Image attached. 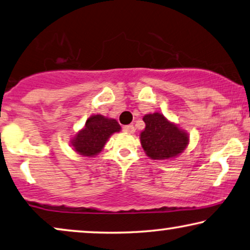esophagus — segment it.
Segmentation results:
<instances>
[{
	"label": "esophagus",
	"mask_w": 250,
	"mask_h": 250,
	"mask_svg": "<svg viewBox=\"0 0 250 250\" xmlns=\"http://www.w3.org/2000/svg\"><path fill=\"white\" fill-rule=\"evenodd\" d=\"M122 130H124L125 132H128V133H133V132H135V126H133L132 125H124V126H122Z\"/></svg>",
	"instance_id": "1"
}]
</instances>
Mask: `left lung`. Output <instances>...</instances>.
Segmentation results:
<instances>
[{"label":"left lung","mask_w":250,"mask_h":250,"mask_svg":"<svg viewBox=\"0 0 250 250\" xmlns=\"http://www.w3.org/2000/svg\"><path fill=\"white\" fill-rule=\"evenodd\" d=\"M146 128L140 133V142L147 156L153 160H168L182 153L189 137L161 113L147 114L143 118Z\"/></svg>","instance_id":"8db88e82"}]
</instances>
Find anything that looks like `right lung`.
Segmentation results:
<instances>
[{
	"mask_svg": "<svg viewBox=\"0 0 250 250\" xmlns=\"http://www.w3.org/2000/svg\"><path fill=\"white\" fill-rule=\"evenodd\" d=\"M120 129L114 119H107L101 114L93 115L86 121L85 128L72 139V146L80 155L94 156L103 149L108 137Z\"/></svg>",
	"mask_w": 250,
	"mask_h": 250,
	"instance_id": "obj_1",
	"label": "right lung"
}]
</instances>
